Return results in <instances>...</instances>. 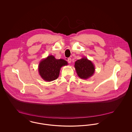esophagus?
Masks as SVG:
<instances>
[{
  "label": "esophagus",
  "instance_id": "esophagus-1",
  "mask_svg": "<svg viewBox=\"0 0 132 132\" xmlns=\"http://www.w3.org/2000/svg\"><path fill=\"white\" fill-rule=\"evenodd\" d=\"M67 61L68 62V63H71V61H72L71 58H68V59H67Z\"/></svg>",
  "mask_w": 132,
  "mask_h": 132
}]
</instances>
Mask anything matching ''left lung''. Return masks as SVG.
Returning a JSON list of instances; mask_svg holds the SVG:
<instances>
[{
	"label": "left lung",
	"mask_w": 132,
	"mask_h": 132,
	"mask_svg": "<svg viewBox=\"0 0 132 132\" xmlns=\"http://www.w3.org/2000/svg\"><path fill=\"white\" fill-rule=\"evenodd\" d=\"M74 67L78 76L82 79H88L94 74L95 67L87 57H83L75 62Z\"/></svg>",
	"instance_id": "1"
}]
</instances>
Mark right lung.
Here are the masks:
<instances>
[{"mask_svg":"<svg viewBox=\"0 0 132 132\" xmlns=\"http://www.w3.org/2000/svg\"><path fill=\"white\" fill-rule=\"evenodd\" d=\"M68 65V62L62 59H57L53 55H49L42 59L38 64L39 75L45 81L51 82L57 79L61 68Z\"/></svg>","mask_w":132,"mask_h":132,"instance_id":"obj_1","label":"right lung"}]
</instances>
